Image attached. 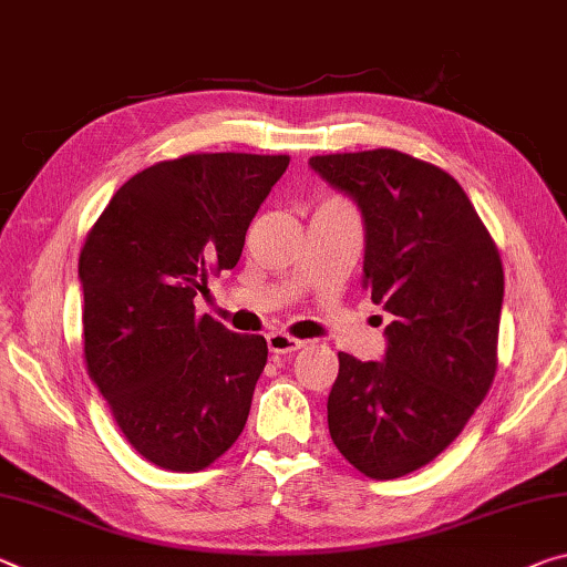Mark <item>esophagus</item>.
I'll return each mask as SVG.
<instances>
[{"label":"esophagus","mask_w":567,"mask_h":567,"mask_svg":"<svg viewBox=\"0 0 567 567\" xmlns=\"http://www.w3.org/2000/svg\"><path fill=\"white\" fill-rule=\"evenodd\" d=\"M302 346H305V340L290 338V336H287V332H282V330L269 332V336H267V348H269V353H275V355L295 353V350H300Z\"/></svg>","instance_id":"1"}]
</instances>
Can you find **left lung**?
Returning a JSON list of instances; mask_svg holds the SVG:
<instances>
[{
  "label": "left lung",
  "mask_w": 567,
  "mask_h": 567,
  "mask_svg": "<svg viewBox=\"0 0 567 567\" xmlns=\"http://www.w3.org/2000/svg\"><path fill=\"white\" fill-rule=\"evenodd\" d=\"M363 219V290L393 320L381 361L338 353L328 429L373 480L434 462L487 396L505 272L470 196L446 171L393 148L312 156Z\"/></svg>",
  "instance_id": "1"
}]
</instances>
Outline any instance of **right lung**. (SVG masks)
I'll return each mask as SVG.
<instances>
[{"mask_svg":"<svg viewBox=\"0 0 567 567\" xmlns=\"http://www.w3.org/2000/svg\"><path fill=\"white\" fill-rule=\"evenodd\" d=\"M290 158L196 154L128 178L80 251L90 379L141 456L199 472L237 442L267 363L262 336L196 318L209 275L239 262Z\"/></svg>","mask_w":567,"mask_h":567,"instance_id":"add662e5","label":"right lung"}]
</instances>
